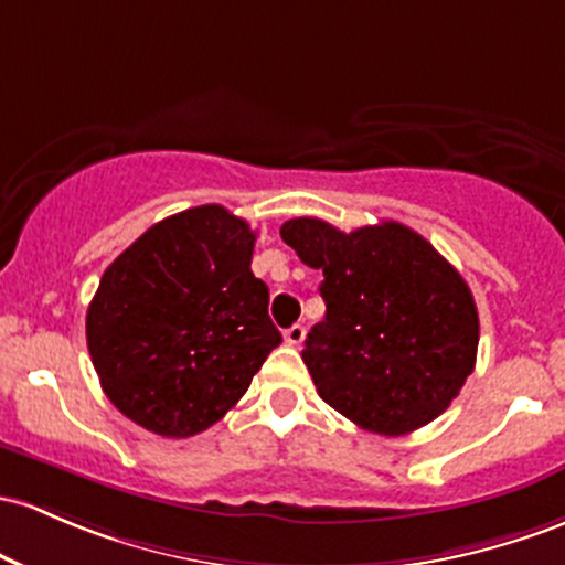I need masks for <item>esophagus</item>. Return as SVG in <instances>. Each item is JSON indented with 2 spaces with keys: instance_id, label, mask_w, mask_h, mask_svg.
Listing matches in <instances>:
<instances>
[{
  "instance_id": "1",
  "label": "esophagus",
  "mask_w": 565,
  "mask_h": 565,
  "mask_svg": "<svg viewBox=\"0 0 565 565\" xmlns=\"http://www.w3.org/2000/svg\"><path fill=\"white\" fill-rule=\"evenodd\" d=\"M284 340H287L289 345H300L302 340H306V327L292 324L287 332H284Z\"/></svg>"
}]
</instances>
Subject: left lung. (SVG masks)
Wrapping results in <instances>:
<instances>
[{
  "mask_svg": "<svg viewBox=\"0 0 565 565\" xmlns=\"http://www.w3.org/2000/svg\"><path fill=\"white\" fill-rule=\"evenodd\" d=\"M284 244L324 273V321L306 362L327 405L362 429L399 437L448 411L472 375L480 340L475 297L424 235L399 222L343 233L297 216Z\"/></svg>",
  "mask_w": 565,
  "mask_h": 565,
  "instance_id": "left-lung-1",
  "label": "left lung"
}]
</instances>
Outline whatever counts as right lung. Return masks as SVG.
Wrapping results in <instances>:
<instances>
[{
	"instance_id": "right-lung-1",
	"label": "right lung",
	"mask_w": 565,
	"mask_h": 565,
	"mask_svg": "<svg viewBox=\"0 0 565 565\" xmlns=\"http://www.w3.org/2000/svg\"><path fill=\"white\" fill-rule=\"evenodd\" d=\"M254 241L246 220L206 203L166 216L104 270L88 351L104 394L141 429H209L281 343L252 273Z\"/></svg>"
}]
</instances>
